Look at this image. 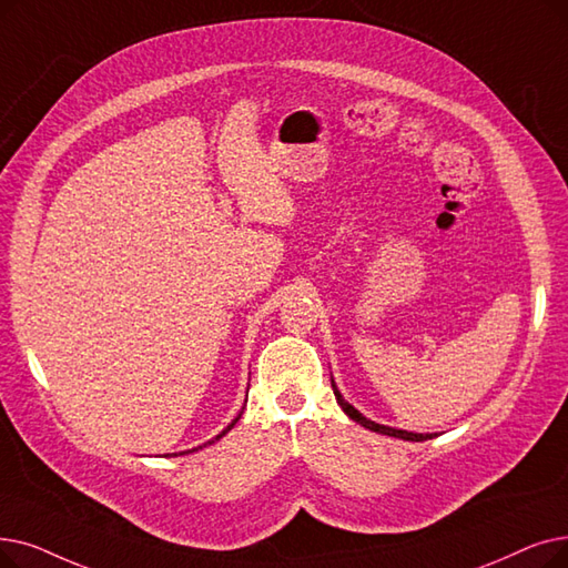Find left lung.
<instances>
[{"label": "left lung", "instance_id": "obj_1", "mask_svg": "<svg viewBox=\"0 0 568 568\" xmlns=\"http://www.w3.org/2000/svg\"><path fill=\"white\" fill-rule=\"evenodd\" d=\"M332 387H334V397L338 402V406L343 408V413L351 417V420H355L357 425L372 429V432H378V434H385V436H394V438H404V440H427V438H434L436 434H413V432H406V429H394V427H385V425H378L374 420H368V417H364L355 406H351L348 402L343 399V394L336 389V383L332 381Z\"/></svg>", "mask_w": 568, "mask_h": 568}]
</instances>
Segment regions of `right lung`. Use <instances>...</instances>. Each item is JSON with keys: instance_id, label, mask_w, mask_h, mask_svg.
<instances>
[{"instance_id": "obj_1", "label": "right lung", "mask_w": 568, "mask_h": 568, "mask_svg": "<svg viewBox=\"0 0 568 568\" xmlns=\"http://www.w3.org/2000/svg\"><path fill=\"white\" fill-rule=\"evenodd\" d=\"M241 413H243V410H241ZM241 413H239V415L234 417V420H232V423H230V425H227V427H225L223 432H220V434H217L215 438H211L209 443H204V446H211V443H215V440H220V438H223V436H225V434H227V432H230V429H232V427H234V425L239 423V417H241ZM204 446H200V448H204ZM200 448H192V450H185V453H194V450H200ZM185 453H181V455H185Z\"/></svg>"}]
</instances>
